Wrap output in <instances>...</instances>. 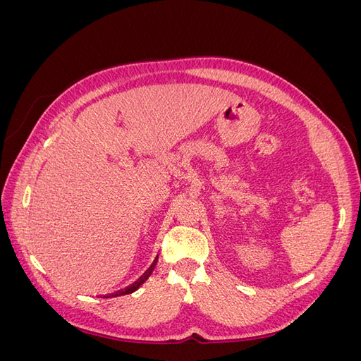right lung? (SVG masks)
<instances>
[{
    "label": "right lung",
    "mask_w": 361,
    "mask_h": 361,
    "mask_svg": "<svg viewBox=\"0 0 361 361\" xmlns=\"http://www.w3.org/2000/svg\"><path fill=\"white\" fill-rule=\"evenodd\" d=\"M155 262L154 264L150 265V268L145 272L143 276H141L135 283H133V285L130 286H128V288H125V289H122V290H117V292H114V293H106V295H99V297H104V298H111V297H120V295H128V293H133L134 290H137L141 285H143V283L149 279V276L152 274V271H154V268H155Z\"/></svg>",
    "instance_id": "obj_1"
}]
</instances>
